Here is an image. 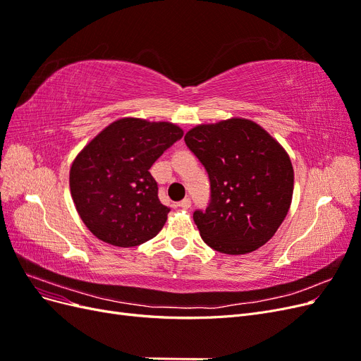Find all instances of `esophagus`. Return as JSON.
<instances>
[{"mask_svg":"<svg viewBox=\"0 0 361 361\" xmlns=\"http://www.w3.org/2000/svg\"><path fill=\"white\" fill-rule=\"evenodd\" d=\"M178 206H179V207H182V209H188V207H191V199L185 197L182 202H179V203H178Z\"/></svg>","mask_w":361,"mask_h":361,"instance_id":"1","label":"esophagus"}]
</instances>
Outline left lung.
I'll return each mask as SVG.
<instances>
[{
    "label": "left lung",
    "mask_w": 361,
    "mask_h": 361,
    "mask_svg": "<svg viewBox=\"0 0 361 361\" xmlns=\"http://www.w3.org/2000/svg\"><path fill=\"white\" fill-rule=\"evenodd\" d=\"M185 145L211 183L206 211L192 214L203 241L224 255H245L267 244L292 200L293 169L285 149L245 118L195 126Z\"/></svg>",
    "instance_id": "8db88e82"
}]
</instances>
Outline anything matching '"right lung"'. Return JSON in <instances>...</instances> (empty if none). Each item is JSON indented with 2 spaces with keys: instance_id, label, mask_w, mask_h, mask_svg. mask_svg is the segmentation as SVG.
Instances as JSON below:
<instances>
[{
  "instance_id": "add662e5",
  "label": "right lung",
  "mask_w": 361,
  "mask_h": 361,
  "mask_svg": "<svg viewBox=\"0 0 361 361\" xmlns=\"http://www.w3.org/2000/svg\"><path fill=\"white\" fill-rule=\"evenodd\" d=\"M182 135L173 123L128 117L106 126L81 150L71 169V192L96 238L135 247L159 233L170 207L159 202L149 170Z\"/></svg>"
}]
</instances>
